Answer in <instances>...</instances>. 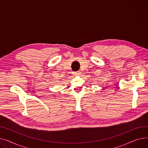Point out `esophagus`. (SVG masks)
Here are the masks:
<instances>
[{
  "mask_svg": "<svg viewBox=\"0 0 148 148\" xmlns=\"http://www.w3.org/2000/svg\"><path fill=\"white\" fill-rule=\"evenodd\" d=\"M74 74L75 75H80V71H77V72H74Z\"/></svg>",
  "mask_w": 148,
  "mask_h": 148,
  "instance_id": "esophagus-1",
  "label": "esophagus"
}]
</instances>
